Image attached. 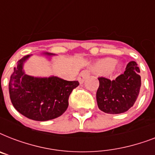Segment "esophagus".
I'll return each instance as SVG.
<instances>
[{
  "label": "esophagus",
  "instance_id": "1",
  "mask_svg": "<svg viewBox=\"0 0 155 155\" xmlns=\"http://www.w3.org/2000/svg\"><path fill=\"white\" fill-rule=\"evenodd\" d=\"M90 75V71L89 70H84L81 71V73L79 75V81H80V84H82L84 81L87 77H89Z\"/></svg>",
  "mask_w": 155,
  "mask_h": 155
}]
</instances>
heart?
Wrapping results in <instances>:
<instances>
[{
    "instance_id": "heart-1",
    "label": "heart",
    "mask_w": 155,
    "mask_h": 155,
    "mask_svg": "<svg viewBox=\"0 0 155 155\" xmlns=\"http://www.w3.org/2000/svg\"><path fill=\"white\" fill-rule=\"evenodd\" d=\"M115 64V60L113 58H105L101 62V66L103 68H106V69H111Z\"/></svg>"
}]
</instances>
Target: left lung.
Listing matches in <instances>:
<instances>
[{"label": "left lung", "instance_id": "8db88e82", "mask_svg": "<svg viewBox=\"0 0 155 155\" xmlns=\"http://www.w3.org/2000/svg\"><path fill=\"white\" fill-rule=\"evenodd\" d=\"M140 69L134 61L128 63L125 72L114 80L99 77L97 92L98 108L109 114L128 111L137 101L141 87Z\"/></svg>", "mask_w": 155, "mask_h": 155}]
</instances>
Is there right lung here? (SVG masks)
<instances>
[{
    "mask_svg": "<svg viewBox=\"0 0 155 155\" xmlns=\"http://www.w3.org/2000/svg\"><path fill=\"white\" fill-rule=\"evenodd\" d=\"M30 56L18 60L11 75L8 84L11 102L17 111L31 120L44 121L58 117L67 110L69 96L80 83L56 76L40 78L26 75L23 64Z\"/></svg>",
    "mask_w": 155,
    "mask_h": 155,
    "instance_id": "1",
    "label": "right lung"
}]
</instances>
